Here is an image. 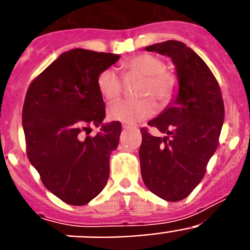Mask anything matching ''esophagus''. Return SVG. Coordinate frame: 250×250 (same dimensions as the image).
<instances>
[{
    "mask_svg": "<svg viewBox=\"0 0 250 250\" xmlns=\"http://www.w3.org/2000/svg\"><path fill=\"white\" fill-rule=\"evenodd\" d=\"M130 125L129 124H123V129H129Z\"/></svg>",
    "mask_w": 250,
    "mask_h": 250,
    "instance_id": "esophagus-1",
    "label": "esophagus"
}]
</instances>
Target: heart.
<instances>
[{
	"mask_svg": "<svg viewBox=\"0 0 250 250\" xmlns=\"http://www.w3.org/2000/svg\"><path fill=\"white\" fill-rule=\"evenodd\" d=\"M126 80L140 79L139 100H124L112 104L107 110L111 120L125 124L143 121L155 114L156 104L164 109L173 103L179 91V77L164 68V61L156 55L140 54L121 63ZM98 90L105 100H118L124 91V83L114 70L106 68L98 76Z\"/></svg>",
	"mask_w": 250,
	"mask_h": 250,
	"instance_id": "heart-1",
	"label": "heart"
}]
</instances>
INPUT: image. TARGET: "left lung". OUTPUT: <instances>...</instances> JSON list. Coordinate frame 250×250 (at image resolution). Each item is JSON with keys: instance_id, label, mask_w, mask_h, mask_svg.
Masks as SVG:
<instances>
[{"instance_id": "left-lung-1", "label": "left lung", "mask_w": 250, "mask_h": 250, "mask_svg": "<svg viewBox=\"0 0 250 250\" xmlns=\"http://www.w3.org/2000/svg\"><path fill=\"white\" fill-rule=\"evenodd\" d=\"M173 60L179 77L175 101L147 123L167 136L151 135L146 127L139 156L141 176L151 193L167 202L185 199L202 182L215 152L224 123L219 83L202 57L180 41L147 46Z\"/></svg>"}]
</instances>
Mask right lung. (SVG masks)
Returning a JSON list of instances; mask_svg holds the SVG:
<instances>
[{"mask_svg":"<svg viewBox=\"0 0 250 250\" xmlns=\"http://www.w3.org/2000/svg\"><path fill=\"white\" fill-rule=\"evenodd\" d=\"M119 59L74 48L35 77L26 92L22 126L28 160L46 189L66 204H87L109 179L121 124L112 121L95 136L89 134L105 118L98 76Z\"/></svg>","mask_w":250,"mask_h":250,"instance_id":"1","label":"right lung"}]
</instances>
